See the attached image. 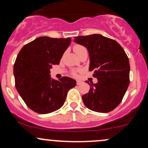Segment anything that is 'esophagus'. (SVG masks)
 Here are the masks:
<instances>
[{
	"label": "esophagus",
	"instance_id": "1",
	"mask_svg": "<svg viewBox=\"0 0 148 148\" xmlns=\"http://www.w3.org/2000/svg\"><path fill=\"white\" fill-rule=\"evenodd\" d=\"M82 83V82L80 81V80H77V85H80Z\"/></svg>",
	"mask_w": 148,
	"mask_h": 148
}]
</instances>
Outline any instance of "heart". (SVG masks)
Wrapping results in <instances>:
<instances>
[{
    "label": "heart",
    "instance_id": "b5f03b06",
    "mask_svg": "<svg viewBox=\"0 0 148 148\" xmlns=\"http://www.w3.org/2000/svg\"><path fill=\"white\" fill-rule=\"evenodd\" d=\"M86 49L84 47V46L79 45V44H77V45H75L74 46V52L77 53V55L78 56H79V55L81 54L83 51H86ZM72 74L73 75H76V74H77V73H76V71H73Z\"/></svg>",
    "mask_w": 148,
    "mask_h": 148
}]
</instances>
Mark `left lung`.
<instances>
[{"label": "left lung", "instance_id": "1", "mask_svg": "<svg viewBox=\"0 0 148 148\" xmlns=\"http://www.w3.org/2000/svg\"><path fill=\"white\" fill-rule=\"evenodd\" d=\"M74 41L87 49L89 70L94 71L93 77L98 80L92 82L89 92L82 96L84 104L97 112L112 111L122 102L130 84V67L126 53L117 41L100 34L77 36Z\"/></svg>", "mask_w": 148, "mask_h": 148}]
</instances>
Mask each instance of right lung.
<instances>
[{
    "label": "right lung",
    "mask_w": 148,
    "mask_h": 148,
    "mask_svg": "<svg viewBox=\"0 0 148 148\" xmlns=\"http://www.w3.org/2000/svg\"><path fill=\"white\" fill-rule=\"evenodd\" d=\"M71 39L41 36L26 44L13 66L15 86L28 107L48 114L63 106L67 92L77 82L70 77L51 78L50 69L59 64Z\"/></svg>",
    "instance_id": "add662e5"
}]
</instances>
